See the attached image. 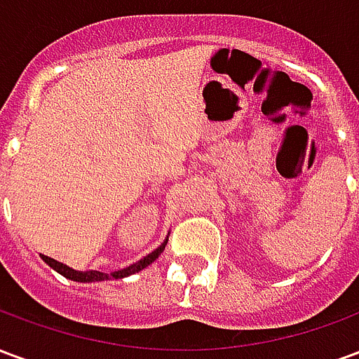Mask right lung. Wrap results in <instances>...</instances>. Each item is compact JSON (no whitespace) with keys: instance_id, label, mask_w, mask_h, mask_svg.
<instances>
[{"instance_id":"obj_1","label":"right lung","mask_w":359,"mask_h":359,"mask_svg":"<svg viewBox=\"0 0 359 359\" xmlns=\"http://www.w3.org/2000/svg\"><path fill=\"white\" fill-rule=\"evenodd\" d=\"M165 246H167V241H165L159 248L154 250L151 254H148L144 259H140L138 264L128 265L126 269L113 271V273H102V271H74L71 269V267H67V265L59 264L55 259H51V257L43 256V254L42 259L50 265V267H53V269L57 271V273H61L63 277L71 278V280H79V283H95V280H107V278H125L128 277V275H134V273H138V271L146 269L149 264H154L157 257L161 256V252L165 250Z\"/></svg>"}]
</instances>
